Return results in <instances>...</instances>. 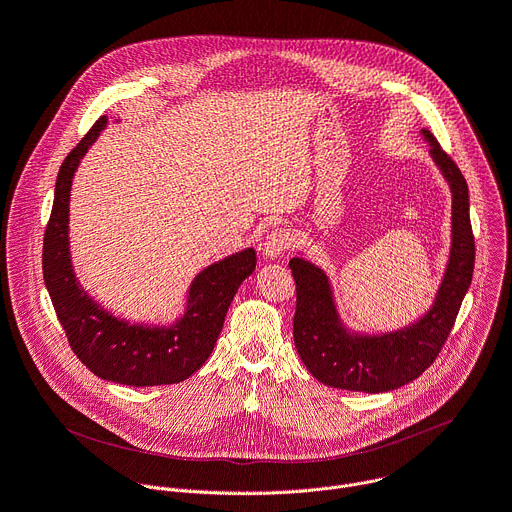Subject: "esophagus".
<instances>
[{"label":"esophagus","instance_id":"obj_1","mask_svg":"<svg viewBox=\"0 0 512 512\" xmlns=\"http://www.w3.org/2000/svg\"><path fill=\"white\" fill-rule=\"evenodd\" d=\"M289 247H291V237H289V233L283 231V229H275V231H271V233L265 237V241H263V245H261V253H263V257H267V259H277V257H279L281 253H285Z\"/></svg>","mask_w":512,"mask_h":512}]
</instances>
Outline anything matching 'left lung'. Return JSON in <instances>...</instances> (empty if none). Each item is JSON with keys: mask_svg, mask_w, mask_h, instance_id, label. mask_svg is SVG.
I'll return each instance as SVG.
<instances>
[{"mask_svg": "<svg viewBox=\"0 0 512 512\" xmlns=\"http://www.w3.org/2000/svg\"><path fill=\"white\" fill-rule=\"evenodd\" d=\"M421 135L452 190V249L435 300L417 322L373 336L350 332L338 316L328 275L304 257L289 261L298 294L294 342L306 369L328 387L383 393L415 381L446 344L470 287L476 249L468 184L433 133L421 129Z\"/></svg>", "mask_w": 512, "mask_h": 512, "instance_id": "left-lung-1", "label": "left lung"}]
</instances>
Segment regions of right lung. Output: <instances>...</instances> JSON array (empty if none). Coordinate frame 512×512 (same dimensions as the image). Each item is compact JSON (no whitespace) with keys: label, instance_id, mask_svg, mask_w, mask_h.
<instances>
[{"label":"right lung","instance_id":"right-lung-1","mask_svg":"<svg viewBox=\"0 0 512 512\" xmlns=\"http://www.w3.org/2000/svg\"><path fill=\"white\" fill-rule=\"evenodd\" d=\"M105 127L103 115L58 170L42 249L44 283L70 348L91 373L129 387L174 385L194 375L210 356L237 289L255 271V249L204 267L190 283L184 314L170 326L131 324L97 304L72 267L68 202L72 178Z\"/></svg>","mask_w":512,"mask_h":512}]
</instances>
